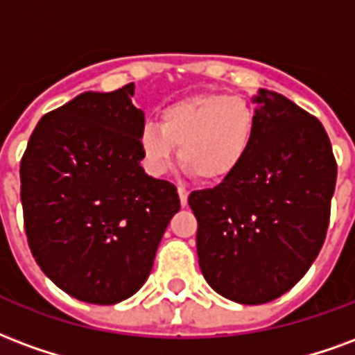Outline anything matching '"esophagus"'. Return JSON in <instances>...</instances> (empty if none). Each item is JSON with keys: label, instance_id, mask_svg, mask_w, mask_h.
Returning <instances> with one entry per match:
<instances>
[{"label": "esophagus", "instance_id": "obj_1", "mask_svg": "<svg viewBox=\"0 0 355 355\" xmlns=\"http://www.w3.org/2000/svg\"><path fill=\"white\" fill-rule=\"evenodd\" d=\"M178 195H180V202L181 206H187V198H189V191L185 187H178Z\"/></svg>", "mask_w": 355, "mask_h": 355}]
</instances>
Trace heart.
Masks as SVG:
<instances>
[{
    "label": "heart",
    "mask_w": 355,
    "mask_h": 355,
    "mask_svg": "<svg viewBox=\"0 0 355 355\" xmlns=\"http://www.w3.org/2000/svg\"><path fill=\"white\" fill-rule=\"evenodd\" d=\"M255 110L238 94L187 96L149 121L139 132V147L153 174H164L178 146L189 172L204 181L234 174L250 155L255 138Z\"/></svg>",
    "instance_id": "1"
}]
</instances>
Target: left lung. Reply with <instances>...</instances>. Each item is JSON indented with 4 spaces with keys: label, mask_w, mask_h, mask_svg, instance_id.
<instances>
[{
    "label": "left lung",
    "mask_w": 355,
    "mask_h": 355,
    "mask_svg": "<svg viewBox=\"0 0 355 355\" xmlns=\"http://www.w3.org/2000/svg\"><path fill=\"white\" fill-rule=\"evenodd\" d=\"M250 155L217 187L193 191L196 252L217 293L242 304L274 301L322 250L337 183L323 124L272 90L253 96Z\"/></svg>",
    "instance_id": "1"
}]
</instances>
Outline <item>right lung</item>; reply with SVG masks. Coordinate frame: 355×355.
Masks as SVG:
<instances>
[{"label":"right lung","mask_w":355,"mask_h":355,"mask_svg":"<svg viewBox=\"0 0 355 355\" xmlns=\"http://www.w3.org/2000/svg\"><path fill=\"white\" fill-rule=\"evenodd\" d=\"M132 96L134 83L46 113L20 160L33 259L62 291L92 304L121 302L146 284L180 209L174 183L139 166L146 117Z\"/></svg>","instance_id":"1"}]
</instances>
